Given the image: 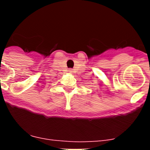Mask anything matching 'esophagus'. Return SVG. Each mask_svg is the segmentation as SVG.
I'll return each mask as SVG.
<instances>
[{
	"instance_id": "1",
	"label": "esophagus",
	"mask_w": 150,
	"mask_h": 150,
	"mask_svg": "<svg viewBox=\"0 0 150 150\" xmlns=\"http://www.w3.org/2000/svg\"><path fill=\"white\" fill-rule=\"evenodd\" d=\"M69 72H72V71H71V70H69Z\"/></svg>"
}]
</instances>
